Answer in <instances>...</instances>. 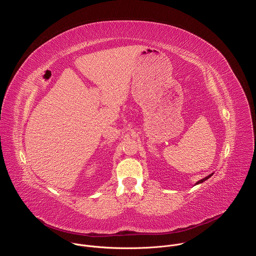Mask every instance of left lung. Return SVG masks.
Segmentation results:
<instances>
[{
  "label": "left lung",
  "instance_id": "1",
  "mask_svg": "<svg viewBox=\"0 0 256 256\" xmlns=\"http://www.w3.org/2000/svg\"><path fill=\"white\" fill-rule=\"evenodd\" d=\"M212 174H210V175H208V176H206V177H204V179H202V180H200V181H198V182H196V184H202V182H204V181H206V179H208V178H210V176H212Z\"/></svg>",
  "mask_w": 256,
  "mask_h": 256
}]
</instances>
